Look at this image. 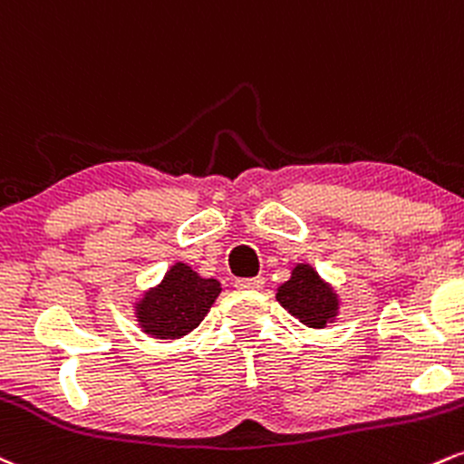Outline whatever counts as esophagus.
<instances>
[{
  "label": "esophagus",
  "instance_id": "34e87169",
  "mask_svg": "<svg viewBox=\"0 0 464 464\" xmlns=\"http://www.w3.org/2000/svg\"><path fill=\"white\" fill-rule=\"evenodd\" d=\"M234 286L241 288V291H260L265 286V277H241Z\"/></svg>",
  "mask_w": 464,
  "mask_h": 464
}]
</instances>
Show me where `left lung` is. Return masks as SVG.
I'll return each instance as SVG.
<instances>
[{
	"label": "left lung",
	"mask_w": 464,
	"mask_h": 464,
	"mask_svg": "<svg viewBox=\"0 0 464 464\" xmlns=\"http://www.w3.org/2000/svg\"><path fill=\"white\" fill-rule=\"evenodd\" d=\"M276 299L291 317L313 330L328 328L341 313V295L336 288L308 263L293 266L291 277L277 286Z\"/></svg>",
	"instance_id": "1"
}]
</instances>
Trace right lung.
<instances>
[{"instance_id": "right-lung-1", "label": "right lung", "mask_w": 464, "mask_h": 464, "mask_svg": "<svg viewBox=\"0 0 464 464\" xmlns=\"http://www.w3.org/2000/svg\"><path fill=\"white\" fill-rule=\"evenodd\" d=\"M219 293V280L199 276L187 263H173L158 285L134 299L136 325L151 339H182L204 321Z\"/></svg>"}]
</instances>
